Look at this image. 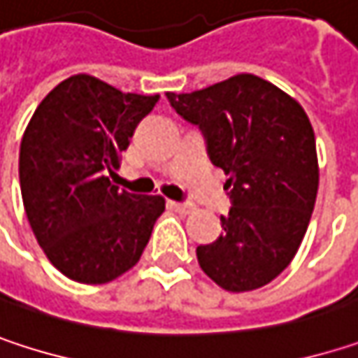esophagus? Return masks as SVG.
<instances>
[{"instance_id":"obj_1","label":"esophagus","mask_w":358,"mask_h":358,"mask_svg":"<svg viewBox=\"0 0 358 358\" xmlns=\"http://www.w3.org/2000/svg\"><path fill=\"white\" fill-rule=\"evenodd\" d=\"M170 207H172V209H176V211H180V213H190V211L194 209L190 203H180V201H170Z\"/></svg>"}]
</instances>
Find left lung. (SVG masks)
<instances>
[{"label": "left lung", "mask_w": 358, "mask_h": 358, "mask_svg": "<svg viewBox=\"0 0 358 358\" xmlns=\"http://www.w3.org/2000/svg\"><path fill=\"white\" fill-rule=\"evenodd\" d=\"M226 172L232 209L222 236L196 247L201 269L228 292L269 284L301 247L320 188L315 132L303 106L275 85L236 74L194 93H168Z\"/></svg>", "instance_id": "left-lung-1"}]
</instances>
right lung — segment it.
Listing matches in <instances>:
<instances>
[{"label": "right lung", "mask_w": 358, "mask_h": 358, "mask_svg": "<svg viewBox=\"0 0 358 358\" xmlns=\"http://www.w3.org/2000/svg\"><path fill=\"white\" fill-rule=\"evenodd\" d=\"M155 103L157 95L74 74L38 103L24 130V211L51 265L74 282L108 284L132 269L166 209L162 194H132L109 180Z\"/></svg>", "instance_id": "1"}]
</instances>
